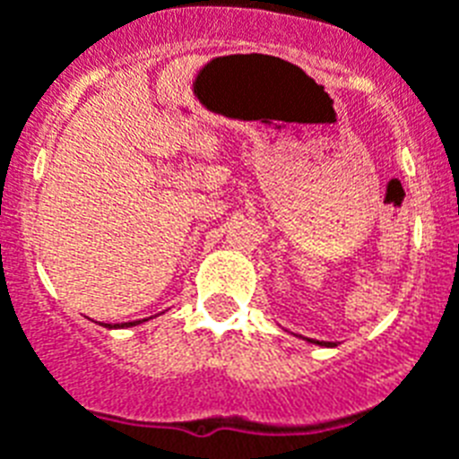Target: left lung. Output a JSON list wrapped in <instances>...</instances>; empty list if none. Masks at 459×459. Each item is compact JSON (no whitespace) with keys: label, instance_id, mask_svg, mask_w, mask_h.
<instances>
[{"label":"left lung","instance_id":"1","mask_svg":"<svg viewBox=\"0 0 459 459\" xmlns=\"http://www.w3.org/2000/svg\"><path fill=\"white\" fill-rule=\"evenodd\" d=\"M307 342H314V344H321V347H333V342H319V340H309V338H302Z\"/></svg>","mask_w":459,"mask_h":459}]
</instances>
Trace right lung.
<instances>
[{"label":"right lung","instance_id":"right-lung-1","mask_svg":"<svg viewBox=\"0 0 459 459\" xmlns=\"http://www.w3.org/2000/svg\"><path fill=\"white\" fill-rule=\"evenodd\" d=\"M143 321H147V319H143ZM138 324V321H131V324H105V328H128V325H135Z\"/></svg>","mask_w":459,"mask_h":459}]
</instances>
